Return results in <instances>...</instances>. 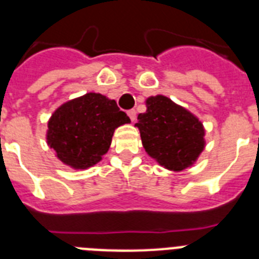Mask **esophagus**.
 Segmentation results:
<instances>
[{
    "instance_id": "esophagus-1",
    "label": "esophagus",
    "mask_w": 259,
    "mask_h": 259,
    "mask_svg": "<svg viewBox=\"0 0 259 259\" xmlns=\"http://www.w3.org/2000/svg\"><path fill=\"white\" fill-rule=\"evenodd\" d=\"M128 116H130L132 122H135L136 120V111L135 110H128Z\"/></svg>"
}]
</instances>
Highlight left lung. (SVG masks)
<instances>
[{"mask_svg": "<svg viewBox=\"0 0 259 259\" xmlns=\"http://www.w3.org/2000/svg\"><path fill=\"white\" fill-rule=\"evenodd\" d=\"M135 125L145 152L167 170H185L205 148V128L197 116L162 95L146 100V111Z\"/></svg>", "mask_w": 259, "mask_h": 259, "instance_id": "left-lung-1", "label": "left lung"}]
</instances>
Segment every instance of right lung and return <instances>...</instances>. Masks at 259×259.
<instances>
[{
  "label": "right lung",
  "instance_id": "obj_1",
  "mask_svg": "<svg viewBox=\"0 0 259 259\" xmlns=\"http://www.w3.org/2000/svg\"><path fill=\"white\" fill-rule=\"evenodd\" d=\"M130 122L114 100L100 93H87L65 102L53 113L48 123V145L59 161L75 170H84L101 161L115 128Z\"/></svg>",
  "mask_w": 259,
  "mask_h": 259
}]
</instances>
